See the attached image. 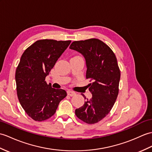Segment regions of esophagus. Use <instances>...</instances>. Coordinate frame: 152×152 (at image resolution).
Masks as SVG:
<instances>
[{
	"label": "esophagus",
	"instance_id": "obj_1",
	"mask_svg": "<svg viewBox=\"0 0 152 152\" xmlns=\"http://www.w3.org/2000/svg\"><path fill=\"white\" fill-rule=\"evenodd\" d=\"M67 94L69 95L70 96H75V95H76V93L74 92V91H68Z\"/></svg>",
	"mask_w": 152,
	"mask_h": 152
}]
</instances>
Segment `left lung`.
Here are the masks:
<instances>
[{
	"mask_svg": "<svg viewBox=\"0 0 152 152\" xmlns=\"http://www.w3.org/2000/svg\"><path fill=\"white\" fill-rule=\"evenodd\" d=\"M69 48L83 56L86 78L93 80L92 83L88 85L92 98L76 109L75 114L84 122L93 124L108 115L117 98L121 78L117 60L111 49L98 39L74 41Z\"/></svg>",
	"mask_w": 152,
	"mask_h": 152,
	"instance_id": "obj_1",
	"label": "left lung"
}]
</instances>
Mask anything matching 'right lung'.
I'll return each instance as SVG.
<instances>
[{
	"instance_id": "add662e5",
	"label": "right lung",
	"mask_w": 152,
	"mask_h": 152,
	"mask_svg": "<svg viewBox=\"0 0 152 152\" xmlns=\"http://www.w3.org/2000/svg\"><path fill=\"white\" fill-rule=\"evenodd\" d=\"M70 41L39 40L21 56L15 72L17 93L21 106L36 121L50 118L59 102L66 97L63 89H56L45 82L51 69Z\"/></svg>"
}]
</instances>
